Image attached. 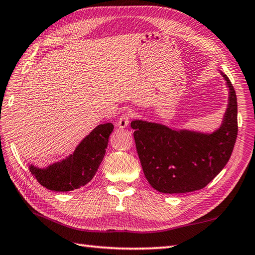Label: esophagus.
<instances>
[{
	"label": "esophagus",
	"mask_w": 255,
	"mask_h": 255,
	"mask_svg": "<svg viewBox=\"0 0 255 255\" xmlns=\"http://www.w3.org/2000/svg\"><path fill=\"white\" fill-rule=\"evenodd\" d=\"M132 117V112L128 110L123 113V115L120 117V119H119L118 122H117V126L120 128H126L128 123H129V118Z\"/></svg>",
	"instance_id": "esophagus-1"
}]
</instances>
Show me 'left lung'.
Returning <instances> with one entry per match:
<instances>
[{"label": "left lung", "instance_id": "8db88e82", "mask_svg": "<svg viewBox=\"0 0 255 255\" xmlns=\"http://www.w3.org/2000/svg\"><path fill=\"white\" fill-rule=\"evenodd\" d=\"M220 75L228 88V104L215 131L169 128L145 120L131 122L145 177L161 193H188L205 188L233 154L238 133L237 96L229 78L223 72Z\"/></svg>", "mask_w": 255, "mask_h": 255}]
</instances>
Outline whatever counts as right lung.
I'll return each instance as SVG.
<instances>
[{
  "label": "right lung",
  "instance_id": "add662e5",
  "mask_svg": "<svg viewBox=\"0 0 255 255\" xmlns=\"http://www.w3.org/2000/svg\"><path fill=\"white\" fill-rule=\"evenodd\" d=\"M112 131V123L99 124L69 156L44 168L29 165V170L38 182L48 190L67 192L81 188L97 172Z\"/></svg>",
  "mask_w": 255,
  "mask_h": 255
}]
</instances>
